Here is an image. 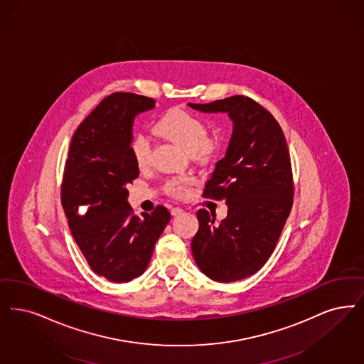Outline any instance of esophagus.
<instances>
[{"mask_svg":"<svg viewBox=\"0 0 364 364\" xmlns=\"http://www.w3.org/2000/svg\"><path fill=\"white\" fill-rule=\"evenodd\" d=\"M171 214H172L173 217H177V215L183 214V208H180V207H175V208H172V210H171Z\"/></svg>","mask_w":364,"mask_h":364,"instance_id":"1","label":"esophagus"}]
</instances>
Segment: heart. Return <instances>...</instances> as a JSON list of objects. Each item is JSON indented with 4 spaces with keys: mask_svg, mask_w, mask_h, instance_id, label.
Wrapping results in <instances>:
<instances>
[{
    "mask_svg": "<svg viewBox=\"0 0 364 364\" xmlns=\"http://www.w3.org/2000/svg\"><path fill=\"white\" fill-rule=\"evenodd\" d=\"M156 131L198 159L208 157L215 149V141L207 136L203 120L184 109L168 111L156 123ZM131 154L138 168H147L151 162L150 139L142 134L135 135L131 141ZM191 183L192 178L189 177L172 178L166 183V191L172 195H183Z\"/></svg>",
    "mask_w": 364,
    "mask_h": 364,
    "instance_id": "b5f03b06",
    "label": "heart"
}]
</instances>
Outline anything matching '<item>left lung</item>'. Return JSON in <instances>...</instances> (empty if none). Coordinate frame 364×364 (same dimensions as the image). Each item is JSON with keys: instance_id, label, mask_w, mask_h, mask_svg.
<instances>
[{"instance_id": "obj_1", "label": "left lung", "mask_w": 364, "mask_h": 364, "mask_svg": "<svg viewBox=\"0 0 364 364\" xmlns=\"http://www.w3.org/2000/svg\"><path fill=\"white\" fill-rule=\"evenodd\" d=\"M188 105L204 114H228L233 122L225 157L203 193L223 199L228 215L217 222L204 208L196 213L192 255L205 277L241 280L268 262L290 214L294 187L286 138L275 117L245 96Z\"/></svg>"}]
</instances>
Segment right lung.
Here are the masks:
<instances>
[{
    "label": "right lung",
    "mask_w": 364,
    "mask_h": 364,
    "mask_svg": "<svg viewBox=\"0 0 364 364\" xmlns=\"http://www.w3.org/2000/svg\"><path fill=\"white\" fill-rule=\"evenodd\" d=\"M154 107L135 93L105 97L74 132L65 166L60 199L74 241L93 272L115 283L145 272L171 220L164 205L139 218L127 200V186L139 175L131 154L134 120Z\"/></svg>",
    "instance_id": "add662e5"
}]
</instances>
